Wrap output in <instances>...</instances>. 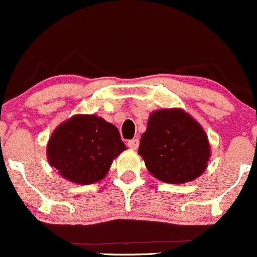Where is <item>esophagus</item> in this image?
<instances>
[{"label":"esophagus","instance_id":"esophagus-1","mask_svg":"<svg viewBox=\"0 0 257 257\" xmlns=\"http://www.w3.org/2000/svg\"><path fill=\"white\" fill-rule=\"evenodd\" d=\"M139 145H140V140L139 139H132V140H128V141H127V146L132 150H136L137 147H139Z\"/></svg>","mask_w":257,"mask_h":257}]
</instances>
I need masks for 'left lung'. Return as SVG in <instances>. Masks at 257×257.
I'll return each instance as SVG.
<instances>
[{
  "label": "left lung",
  "mask_w": 257,
  "mask_h": 257,
  "mask_svg": "<svg viewBox=\"0 0 257 257\" xmlns=\"http://www.w3.org/2000/svg\"><path fill=\"white\" fill-rule=\"evenodd\" d=\"M139 155L156 179L184 184L205 171L210 145L201 126L186 112L179 108L159 110L150 116Z\"/></svg>",
  "instance_id": "8db88e82"
}]
</instances>
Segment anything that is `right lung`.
<instances>
[{
	"label": "right lung",
	"mask_w": 257,
	"mask_h": 257,
	"mask_svg": "<svg viewBox=\"0 0 257 257\" xmlns=\"http://www.w3.org/2000/svg\"><path fill=\"white\" fill-rule=\"evenodd\" d=\"M126 150L117 127L95 115L73 116L58 126L47 145L51 166L81 185L106 176L112 160Z\"/></svg>",
	"instance_id": "add662e5"
}]
</instances>
